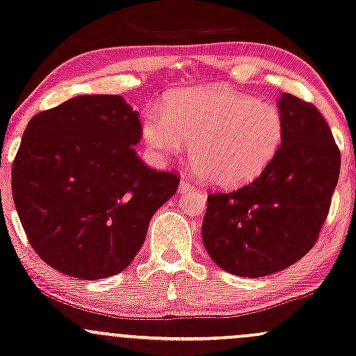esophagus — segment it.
<instances>
[{
    "label": "esophagus",
    "mask_w": 356,
    "mask_h": 356,
    "mask_svg": "<svg viewBox=\"0 0 356 356\" xmlns=\"http://www.w3.org/2000/svg\"><path fill=\"white\" fill-rule=\"evenodd\" d=\"M192 191H195L193 184L188 181V179H182L181 184H179V192L186 193V192H192Z\"/></svg>",
    "instance_id": "obj_1"
}]
</instances>
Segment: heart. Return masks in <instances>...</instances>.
<instances>
[{
  "instance_id": "1",
  "label": "heart",
  "mask_w": 356,
  "mask_h": 356,
  "mask_svg": "<svg viewBox=\"0 0 356 356\" xmlns=\"http://www.w3.org/2000/svg\"><path fill=\"white\" fill-rule=\"evenodd\" d=\"M143 138L156 159L191 145L193 168L217 187L245 186L263 174L284 141V121L273 105L225 88H186L164 113L146 111Z\"/></svg>"
}]
</instances>
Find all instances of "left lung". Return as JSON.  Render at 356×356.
Masks as SVG:
<instances>
[{
  "label": "left lung",
  "mask_w": 356,
  "mask_h": 356,
  "mask_svg": "<svg viewBox=\"0 0 356 356\" xmlns=\"http://www.w3.org/2000/svg\"><path fill=\"white\" fill-rule=\"evenodd\" d=\"M284 141L259 177L207 197L202 240L227 273L263 277L316 245L340 174V151L312 103L282 93Z\"/></svg>",
  "instance_id": "1"
}]
</instances>
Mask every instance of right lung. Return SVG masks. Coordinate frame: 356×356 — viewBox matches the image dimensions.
I'll list each match as a JSON object with an SVG mask.
<instances>
[{"instance_id": "obj_1", "label": "right lung", "mask_w": 356, "mask_h": 356, "mask_svg": "<svg viewBox=\"0 0 356 356\" xmlns=\"http://www.w3.org/2000/svg\"><path fill=\"white\" fill-rule=\"evenodd\" d=\"M138 111L120 95H80L28 123L13 163L17 215L39 258L95 281L128 268L181 175L139 159Z\"/></svg>"}]
</instances>
